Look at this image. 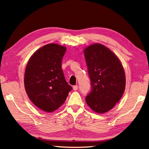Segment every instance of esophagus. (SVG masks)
Returning a JSON list of instances; mask_svg holds the SVG:
<instances>
[{
	"label": "esophagus",
	"instance_id": "obj_1",
	"mask_svg": "<svg viewBox=\"0 0 149 149\" xmlns=\"http://www.w3.org/2000/svg\"><path fill=\"white\" fill-rule=\"evenodd\" d=\"M77 89H78V86H74V87H73V89H74V91L77 90Z\"/></svg>",
	"mask_w": 149,
	"mask_h": 149
}]
</instances>
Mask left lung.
I'll list each match as a JSON object with an SVG mask.
<instances>
[{
	"instance_id": "left-lung-1",
	"label": "left lung",
	"mask_w": 149,
	"mask_h": 149,
	"mask_svg": "<svg viewBox=\"0 0 149 149\" xmlns=\"http://www.w3.org/2000/svg\"><path fill=\"white\" fill-rule=\"evenodd\" d=\"M91 91L86 97L93 111L104 113L121 100L125 89V74L119 58L107 47L93 44L84 49Z\"/></svg>"
}]
</instances>
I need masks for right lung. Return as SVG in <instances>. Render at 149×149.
Returning <instances> with one entry per match:
<instances>
[{"label":"right lung","instance_id":"right-lung-1","mask_svg":"<svg viewBox=\"0 0 149 149\" xmlns=\"http://www.w3.org/2000/svg\"><path fill=\"white\" fill-rule=\"evenodd\" d=\"M65 51L61 45H45L32 54L26 67V92L32 102L46 112H53L62 106L72 89L62 69Z\"/></svg>","mask_w":149,"mask_h":149}]
</instances>
